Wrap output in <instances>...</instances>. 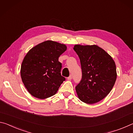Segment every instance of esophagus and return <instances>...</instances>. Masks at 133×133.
Wrapping results in <instances>:
<instances>
[{
	"instance_id": "obj_1",
	"label": "esophagus",
	"mask_w": 133,
	"mask_h": 133,
	"mask_svg": "<svg viewBox=\"0 0 133 133\" xmlns=\"http://www.w3.org/2000/svg\"><path fill=\"white\" fill-rule=\"evenodd\" d=\"M67 79H68V80H71L72 79V75H69V77L67 78Z\"/></svg>"
}]
</instances>
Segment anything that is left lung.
I'll return each instance as SVG.
<instances>
[{
	"label": "left lung",
	"instance_id": "8db88e82",
	"mask_svg": "<svg viewBox=\"0 0 133 133\" xmlns=\"http://www.w3.org/2000/svg\"><path fill=\"white\" fill-rule=\"evenodd\" d=\"M80 59L82 79L75 87L78 97L88 104L97 103L111 91L117 79L116 66L107 52L95 45H75Z\"/></svg>",
	"mask_w": 133,
	"mask_h": 133
}]
</instances>
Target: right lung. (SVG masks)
Masks as SVG:
<instances>
[{"instance_id": "add662e5", "label": "right lung", "mask_w": 133, "mask_h": 133, "mask_svg": "<svg viewBox=\"0 0 133 133\" xmlns=\"http://www.w3.org/2000/svg\"><path fill=\"white\" fill-rule=\"evenodd\" d=\"M64 44L46 41L30 49L21 68L22 81L32 96L45 99L57 92L65 80L61 76L58 58L66 50Z\"/></svg>"}]
</instances>
